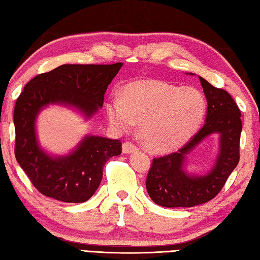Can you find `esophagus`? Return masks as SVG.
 Instances as JSON below:
<instances>
[{"mask_svg": "<svg viewBox=\"0 0 260 260\" xmlns=\"http://www.w3.org/2000/svg\"><path fill=\"white\" fill-rule=\"evenodd\" d=\"M137 149H138V147L131 142H125V143H123V145H122V151H123V153H125V154L135 152V151H137Z\"/></svg>", "mask_w": 260, "mask_h": 260, "instance_id": "34e87169", "label": "esophagus"}]
</instances>
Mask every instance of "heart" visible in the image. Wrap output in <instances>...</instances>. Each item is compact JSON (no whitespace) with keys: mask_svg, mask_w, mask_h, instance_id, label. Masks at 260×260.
I'll return each instance as SVG.
<instances>
[{"mask_svg":"<svg viewBox=\"0 0 260 260\" xmlns=\"http://www.w3.org/2000/svg\"><path fill=\"white\" fill-rule=\"evenodd\" d=\"M106 114L111 124L120 130L140 123L144 144L152 151L169 152L197 133L206 114V100L192 88L144 80L126 85L122 99L117 95L109 99Z\"/></svg>","mask_w":260,"mask_h":260,"instance_id":"heart-1","label":"heart"}]
</instances>
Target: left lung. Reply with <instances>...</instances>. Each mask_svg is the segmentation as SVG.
I'll use <instances>...</instances> for the list:
<instances>
[{"mask_svg": "<svg viewBox=\"0 0 260 260\" xmlns=\"http://www.w3.org/2000/svg\"><path fill=\"white\" fill-rule=\"evenodd\" d=\"M200 81L208 102L206 123L178 151L154 157L148 170V195L161 207L189 208L210 201L224 187L240 160L242 121L239 106L226 90L216 88L203 77ZM213 132L221 135V152L215 167L206 176L186 175L182 171L185 155Z\"/></svg>", "mask_w": 260, "mask_h": 260, "instance_id": "1", "label": "left lung"}]
</instances>
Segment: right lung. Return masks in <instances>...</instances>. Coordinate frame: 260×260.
<instances>
[{"mask_svg": "<svg viewBox=\"0 0 260 260\" xmlns=\"http://www.w3.org/2000/svg\"><path fill=\"white\" fill-rule=\"evenodd\" d=\"M122 65H61L33 77L17 98L15 155L41 194L67 203L85 202L102 181L105 163L121 154L118 139L89 136L68 156L53 158L39 147L34 124L40 109L53 103L71 105L90 117L103 106L107 86Z\"/></svg>", "mask_w": 260, "mask_h": 260, "instance_id": "obj_1", "label": "right lung"}]
</instances>
